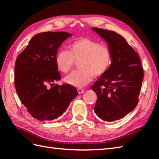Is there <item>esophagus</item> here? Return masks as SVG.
Instances as JSON below:
<instances>
[{
    "mask_svg": "<svg viewBox=\"0 0 159 159\" xmlns=\"http://www.w3.org/2000/svg\"><path fill=\"white\" fill-rule=\"evenodd\" d=\"M77 91H78V93H79V94L83 93V92L84 91V90L83 89H77Z\"/></svg>",
    "mask_w": 159,
    "mask_h": 159,
    "instance_id": "obj_1",
    "label": "esophagus"
}]
</instances>
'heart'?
Wrapping results in <instances>:
<instances>
[{"label": "heart", "instance_id": "b5f03b06", "mask_svg": "<svg viewBox=\"0 0 159 159\" xmlns=\"http://www.w3.org/2000/svg\"><path fill=\"white\" fill-rule=\"evenodd\" d=\"M113 60L110 48L102 45L96 40L81 38L72 42L69 51H59L55 56V64L59 70L67 74L76 62H79V70L65 78L68 84L81 88L89 83L92 77L100 76L108 70Z\"/></svg>", "mask_w": 159, "mask_h": 159}]
</instances>
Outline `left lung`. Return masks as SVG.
<instances>
[{"label":"left lung","mask_w":159,"mask_h":159,"mask_svg":"<svg viewBox=\"0 0 159 159\" xmlns=\"http://www.w3.org/2000/svg\"><path fill=\"white\" fill-rule=\"evenodd\" d=\"M92 29L108 43L113 56L108 70L91 87L97 94L94 112L102 120L112 122L138 105L143 70L138 54L123 36L108 30Z\"/></svg>","instance_id":"1"}]
</instances>
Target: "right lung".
Instances as JSON below:
<instances>
[{
	"label": "right lung",
	"mask_w": 159,
	"mask_h": 159,
	"mask_svg": "<svg viewBox=\"0 0 159 159\" xmlns=\"http://www.w3.org/2000/svg\"><path fill=\"white\" fill-rule=\"evenodd\" d=\"M72 34L46 32L33 36L18 55L15 64V86L28 112L39 120L62 115L77 95L69 84H55L61 79L55 56L61 43Z\"/></svg>",
	"instance_id": "right-lung-1"
}]
</instances>
